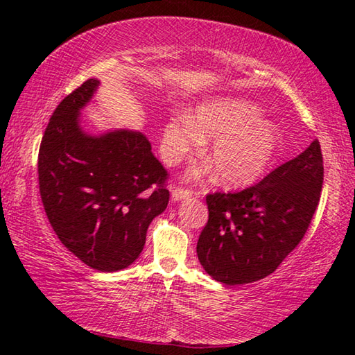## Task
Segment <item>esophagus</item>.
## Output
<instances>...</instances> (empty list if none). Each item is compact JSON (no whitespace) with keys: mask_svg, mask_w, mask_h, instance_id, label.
Wrapping results in <instances>:
<instances>
[{"mask_svg":"<svg viewBox=\"0 0 355 355\" xmlns=\"http://www.w3.org/2000/svg\"><path fill=\"white\" fill-rule=\"evenodd\" d=\"M192 196V191L188 189H182V188H177L172 191V200L173 202H178V200H183V199H189Z\"/></svg>","mask_w":355,"mask_h":355,"instance_id":"esophagus-1","label":"esophagus"}]
</instances>
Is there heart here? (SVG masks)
<instances>
[{
    "label": "heart",
    "instance_id": "heart-1",
    "mask_svg": "<svg viewBox=\"0 0 355 355\" xmlns=\"http://www.w3.org/2000/svg\"><path fill=\"white\" fill-rule=\"evenodd\" d=\"M213 137L208 155L218 167L219 182L232 188L257 182L272 164L282 146V133L263 110L244 98L203 101L191 114H180L164 125L161 153L166 163L175 164ZM211 166L194 167L191 178H200Z\"/></svg>",
    "mask_w": 355,
    "mask_h": 355
}]
</instances>
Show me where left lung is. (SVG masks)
<instances>
[{
	"mask_svg": "<svg viewBox=\"0 0 355 355\" xmlns=\"http://www.w3.org/2000/svg\"><path fill=\"white\" fill-rule=\"evenodd\" d=\"M322 180L321 146L315 139L252 188L208 194V222L197 243L207 274L225 285L272 274L307 232Z\"/></svg>",
	"mask_w": 355,
	"mask_h": 355,
	"instance_id": "1",
	"label": "left lung"
}]
</instances>
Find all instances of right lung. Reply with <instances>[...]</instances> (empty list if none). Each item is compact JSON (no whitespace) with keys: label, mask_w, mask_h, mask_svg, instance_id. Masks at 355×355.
I'll list each match as a JSON object with an SVG mask.
<instances>
[{"label":"right lung","mask_w":355,"mask_h":355,"mask_svg":"<svg viewBox=\"0 0 355 355\" xmlns=\"http://www.w3.org/2000/svg\"><path fill=\"white\" fill-rule=\"evenodd\" d=\"M100 81L91 78L53 112L39 150V189L61 243L89 268L116 272L141 255L147 228L164 211L167 172L146 135H91L81 110Z\"/></svg>","instance_id":"add662e5"}]
</instances>
